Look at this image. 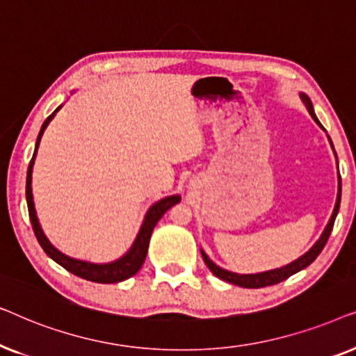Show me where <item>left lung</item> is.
I'll list each match as a JSON object with an SVG mask.
<instances>
[{
    "label": "left lung",
    "instance_id": "1",
    "mask_svg": "<svg viewBox=\"0 0 356 356\" xmlns=\"http://www.w3.org/2000/svg\"><path fill=\"white\" fill-rule=\"evenodd\" d=\"M300 99L305 104L306 110L309 111L311 118H313L316 123H318L321 128H323V124L319 123L318 116H316V113H314L313 104H311L309 97L306 95V94H303V92H300ZM327 138H329V136H327ZM329 143H330V147H332V150H334V145H332V140H330V138H329ZM334 154H335V150H334ZM335 159H337V155H335ZM340 197H342V179H340V175H339L337 201H335L334 212H332V216H330V218H329L327 225H325L324 232L321 233L319 240L316 241L314 245L309 248V251H306L303 256H300L298 259H295L293 262H290V264H286L284 267H279V269H272V270H266V272H257V274H236V272L225 270V269H222L220 266H217L216 262L211 261V257H209L206 252H204V250H201L202 259H204V262H206V266L209 267V269H211V272H212L213 275L218 277V279L228 282V284L243 286V289H261V286H269V285L280 284V282H284V280L289 279L290 275H293V274H296V272L303 270L305 267H308L311 262H313L316 257L319 256V252L323 251V248L325 246V243H327L329 236H330V232H332L335 217H337V213H339Z\"/></svg>",
    "mask_w": 356,
    "mask_h": 356
}]
</instances>
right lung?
Masks as SVG:
<instances>
[{
	"mask_svg": "<svg viewBox=\"0 0 356 356\" xmlns=\"http://www.w3.org/2000/svg\"><path fill=\"white\" fill-rule=\"evenodd\" d=\"M61 106L63 105L58 106V108L53 111V113L48 116L45 121H43L40 133H38V138L35 143V150H33V157L27 168L26 197H27L29 217H31L33 233H35L37 240H38V243H40V246L43 248V251L47 252V256L51 257V259L58 262L61 267H65L66 270H70L71 274L81 277V279L97 282V284H118V282H123L126 279H129V277H133L136 272L143 267L145 256H147L150 235H152L155 225H157V222L163 217V213L167 212L170 207H173L175 204H178L179 201H181V196H179V194L167 196V197L160 199V201H157L149 207V211L145 212L143 225H140V228H139L138 236H136L134 243L131 245L129 250L120 257V259L111 261V262H104V264H97V262L76 259V257H71V256L65 254V252H61L60 250H56V248L50 243V240H48L45 233H43L40 222H38V217L35 212V204H33V194H32V172H33V163H35L37 150H38V145H40L42 136H43V133H45L47 126L50 124V121L55 118V115L60 111Z\"/></svg>",
	"mask_w": 356,
	"mask_h": 356,
	"instance_id": "1",
	"label": "right lung"
}]
</instances>
